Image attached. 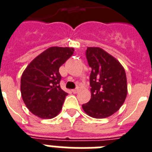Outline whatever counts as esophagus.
Instances as JSON below:
<instances>
[{
    "label": "esophagus",
    "mask_w": 152,
    "mask_h": 152,
    "mask_svg": "<svg viewBox=\"0 0 152 152\" xmlns=\"http://www.w3.org/2000/svg\"><path fill=\"white\" fill-rule=\"evenodd\" d=\"M79 91V89L78 88H76V89H73V90H72V92L73 93V94H77Z\"/></svg>",
    "instance_id": "34e87169"
}]
</instances>
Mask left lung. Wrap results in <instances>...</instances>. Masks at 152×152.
<instances>
[{"mask_svg": "<svg viewBox=\"0 0 152 152\" xmlns=\"http://www.w3.org/2000/svg\"><path fill=\"white\" fill-rule=\"evenodd\" d=\"M86 57L92 69L90 76L91 98L83 109L94 118H105L123 105L127 94V77L123 66L102 48L88 47Z\"/></svg>", "mask_w": 152, "mask_h": 152, "instance_id": "8db88e82", "label": "left lung"}]
</instances>
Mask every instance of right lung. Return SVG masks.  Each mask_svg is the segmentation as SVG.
Instances as JSON below:
<instances>
[{
    "label": "right lung",
    "mask_w": 152,
    "mask_h": 152,
    "mask_svg": "<svg viewBox=\"0 0 152 152\" xmlns=\"http://www.w3.org/2000/svg\"><path fill=\"white\" fill-rule=\"evenodd\" d=\"M74 48L51 47L34 58L22 73L23 101L33 114L51 119L60 112L67 93L59 83V67L73 54Z\"/></svg>",
    "instance_id": "1"
}]
</instances>
